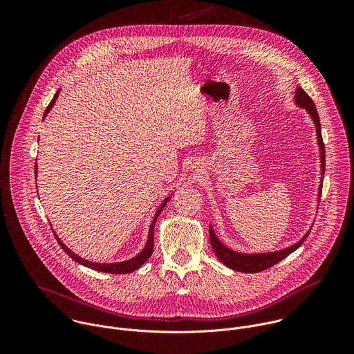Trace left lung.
Listing matches in <instances>:
<instances>
[{"label": "left lung", "mask_w": 354, "mask_h": 354, "mask_svg": "<svg viewBox=\"0 0 354 354\" xmlns=\"http://www.w3.org/2000/svg\"><path fill=\"white\" fill-rule=\"evenodd\" d=\"M294 102H295L297 106L306 109L308 112V115L311 116V119L315 124V129H317V140H318L319 156H321V185H319V189H318V200H319L321 192H322V178H324V174H325V147H324L322 134H321L319 116H318L314 100L307 95V92L302 89L301 86H298L297 91H295ZM310 231L304 236H302L299 241H297L294 245H290L284 249L274 250V252H263V254H242V252H236V250L225 246L218 239V236L216 235L212 225H210V232L209 234H210V243H212V248L214 250L216 257L225 266H228L232 270L242 272V273H258V272H262V270H266V269L274 266L276 263H279L280 261L287 258L291 254V252L298 249L301 246V243L304 242L306 238L308 236Z\"/></svg>", "instance_id": "8db88e82"}]
</instances>
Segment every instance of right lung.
Returning <instances> with one entry per match:
<instances>
[{"instance_id":"obj_1","label":"right lung","mask_w":354,"mask_h":354,"mask_svg":"<svg viewBox=\"0 0 354 354\" xmlns=\"http://www.w3.org/2000/svg\"><path fill=\"white\" fill-rule=\"evenodd\" d=\"M59 93H60V89L56 92L55 97L52 99V102L48 104V106H47L44 115H43V118L47 116V113L50 112V109H52L53 105L56 104V99H57ZM36 174H37V165H35V175H36ZM169 198H171V196H168V197L162 201V205H161L160 209L157 210V213H156V216H154V218H153V223H151V225H149L148 238H147V243H145L144 249L140 252V254H138L137 257H134V258H131V259H129V261H124V262H116V263H97V262L86 261V259L78 257L77 254H74L73 250H70V248H67V246L64 245V242L56 235V232H55V236H56L59 245L62 246V249L66 252V254H67L73 261H75L77 263H80V265H82V266H86V268L93 269V270H96V272H104V273H113V274L130 273V272H134V270H137L138 268H141V266L147 262V259H148L151 255H153V250H154V225H156V221H157L158 216L161 214L162 209L167 206Z\"/></svg>"}]
</instances>
